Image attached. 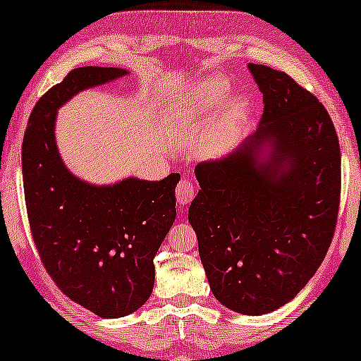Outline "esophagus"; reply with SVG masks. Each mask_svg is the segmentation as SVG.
I'll list each match as a JSON object with an SVG mask.
<instances>
[{"mask_svg": "<svg viewBox=\"0 0 361 361\" xmlns=\"http://www.w3.org/2000/svg\"><path fill=\"white\" fill-rule=\"evenodd\" d=\"M195 195H196V188L190 180L183 178L178 183V186H176V201H178L181 206H186L188 202L195 197Z\"/></svg>", "mask_w": 361, "mask_h": 361, "instance_id": "esophagus-1", "label": "esophagus"}]
</instances>
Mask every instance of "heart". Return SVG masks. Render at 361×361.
Segmentation results:
<instances>
[{"label":"heart","instance_id":"heart-1","mask_svg":"<svg viewBox=\"0 0 361 361\" xmlns=\"http://www.w3.org/2000/svg\"><path fill=\"white\" fill-rule=\"evenodd\" d=\"M231 93L229 81L222 77H209L192 83L173 111V121L180 128H192L206 123L219 113ZM248 116V103L243 98H233L227 103L224 114L217 124L209 144L221 149L242 128Z\"/></svg>","mask_w":361,"mask_h":361}]
</instances>
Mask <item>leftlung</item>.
<instances>
[{"label": "left lung", "mask_w": 361, "mask_h": 361, "mask_svg": "<svg viewBox=\"0 0 361 361\" xmlns=\"http://www.w3.org/2000/svg\"><path fill=\"white\" fill-rule=\"evenodd\" d=\"M263 93L258 129L196 165L188 221L217 301L260 316L291 301L331 247L340 145L326 108L289 75L248 63Z\"/></svg>", "instance_id": "left-lung-1"}]
</instances>
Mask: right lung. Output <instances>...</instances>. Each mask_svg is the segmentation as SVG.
Masks as SVG:
<instances>
[{
  "instance_id": "1",
  "label": "right lung",
  "mask_w": 361,
  "mask_h": 361,
  "mask_svg": "<svg viewBox=\"0 0 361 361\" xmlns=\"http://www.w3.org/2000/svg\"><path fill=\"white\" fill-rule=\"evenodd\" d=\"M124 75L113 67L72 70L34 106L21 154L29 226L45 270L65 296L104 319L128 316L150 298L180 175L90 185L67 170L54 130L57 109L72 96Z\"/></svg>"
}]
</instances>
